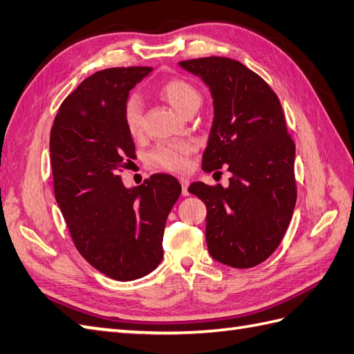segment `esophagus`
Listing matches in <instances>:
<instances>
[{
	"instance_id": "obj_1",
	"label": "esophagus",
	"mask_w": 354,
	"mask_h": 354,
	"mask_svg": "<svg viewBox=\"0 0 354 354\" xmlns=\"http://www.w3.org/2000/svg\"><path fill=\"white\" fill-rule=\"evenodd\" d=\"M180 185H182V194H183L185 196H187V195H189V191H187L189 180L185 178V177H182V178H180Z\"/></svg>"
}]
</instances>
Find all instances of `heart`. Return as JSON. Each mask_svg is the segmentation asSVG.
I'll list each match as a JSON object with an SVG mask.
<instances>
[{
	"label": "heart",
	"instance_id": "heart-1",
	"mask_svg": "<svg viewBox=\"0 0 354 354\" xmlns=\"http://www.w3.org/2000/svg\"><path fill=\"white\" fill-rule=\"evenodd\" d=\"M160 96L168 100L172 108L180 114L187 115L201 106L203 96L192 82L186 80H168L159 88ZM124 124L132 136H140L144 131V106L141 99L132 94L124 103ZM196 145L191 141L165 142L158 145L150 154V160L154 167L168 171L183 172L189 168V158L195 151Z\"/></svg>",
	"mask_w": 354,
	"mask_h": 354
}]
</instances>
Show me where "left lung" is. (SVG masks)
Returning a JSON list of instances; mask_svg holds the SVG:
<instances>
[{"label":"left lung","instance_id":"1","mask_svg":"<svg viewBox=\"0 0 354 354\" xmlns=\"http://www.w3.org/2000/svg\"><path fill=\"white\" fill-rule=\"evenodd\" d=\"M178 64L201 77L213 97L203 169L227 165L231 172L228 187L189 186L207 207V248L216 261L249 269L274 252L288 228L297 198L296 145L278 96L251 68L225 57Z\"/></svg>","mask_w":354,"mask_h":354}]
</instances>
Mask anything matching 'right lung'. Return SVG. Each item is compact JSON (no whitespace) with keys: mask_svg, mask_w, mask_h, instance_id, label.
I'll return each instance as SVG.
<instances>
[{"mask_svg":"<svg viewBox=\"0 0 354 354\" xmlns=\"http://www.w3.org/2000/svg\"><path fill=\"white\" fill-rule=\"evenodd\" d=\"M153 67L96 72L68 94L50 131L55 200L73 243L94 269L115 281L140 279L163 258L162 239L182 186L154 174L127 189L118 172L135 159L124 103Z\"/></svg>","mask_w":354,"mask_h":354,"instance_id":"right-lung-1","label":"right lung"}]
</instances>
